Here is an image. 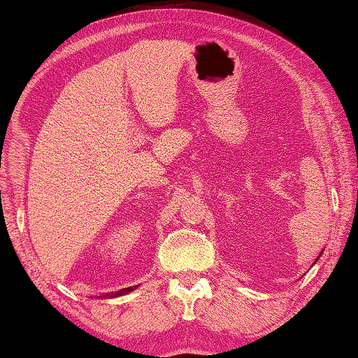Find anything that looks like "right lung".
I'll list each match as a JSON object with an SVG mask.
<instances>
[{
	"mask_svg": "<svg viewBox=\"0 0 358 358\" xmlns=\"http://www.w3.org/2000/svg\"><path fill=\"white\" fill-rule=\"evenodd\" d=\"M133 289H136V286H130V287H125V289H120V291H117V292H110V294H103V296H99L101 299H106V297H119V296H124V294H128V292L130 291H133Z\"/></svg>",
	"mask_w": 358,
	"mask_h": 358,
	"instance_id": "obj_1",
	"label": "right lung"
}]
</instances>
